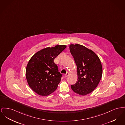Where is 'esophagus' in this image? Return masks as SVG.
Here are the masks:
<instances>
[{"mask_svg":"<svg viewBox=\"0 0 125 125\" xmlns=\"http://www.w3.org/2000/svg\"><path fill=\"white\" fill-rule=\"evenodd\" d=\"M68 75H69V73H66V74H65V77H67Z\"/></svg>","mask_w":125,"mask_h":125,"instance_id":"esophagus-1","label":"esophagus"}]
</instances>
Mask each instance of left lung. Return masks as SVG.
<instances>
[{
  "label": "left lung",
  "mask_w": 125,
  "mask_h": 125,
  "mask_svg": "<svg viewBox=\"0 0 125 125\" xmlns=\"http://www.w3.org/2000/svg\"><path fill=\"white\" fill-rule=\"evenodd\" d=\"M77 69V81L71 85L73 92L81 95L92 92L101 79L103 68L100 59L95 53L80 44L69 46Z\"/></svg>",
  "instance_id": "left-lung-1"
}]
</instances>
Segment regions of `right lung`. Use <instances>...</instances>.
<instances>
[{"label":"right lung","mask_w":125,"mask_h":125,"mask_svg":"<svg viewBox=\"0 0 125 125\" xmlns=\"http://www.w3.org/2000/svg\"><path fill=\"white\" fill-rule=\"evenodd\" d=\"M66 47H48L37 52L30 59L26 69V79L30 87L39 95H48L57 89L62 74L54 60Z\"/></svg>","instance_id":"1"}]
</instances>
